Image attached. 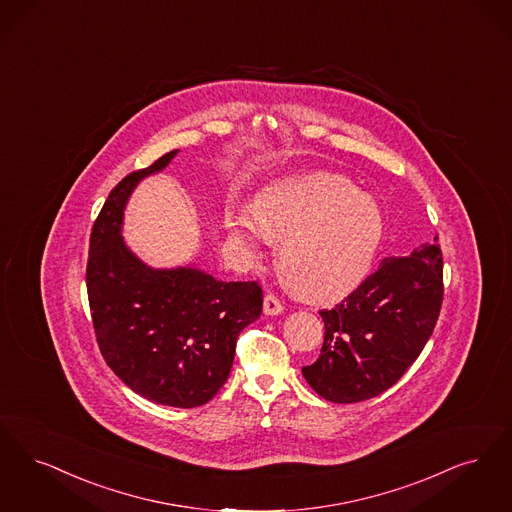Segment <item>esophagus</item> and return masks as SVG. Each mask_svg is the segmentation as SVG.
I'll use <instances>...</instances> for the list:
<instances>
[{
  "mask_svg": "<svg viewBox=\"0 0 512 512\" xmlns=\"http://www.w3.org/2000/svg\"><path fill=\"white\" fill-rule=\"evenodd\" d=\"M264 313L266 315H279V313H283V304H281V300L275 296V294H266V298H264Z\"/></svg>",
  "mask_w": 512,
  "mask_h": 512,
  "instance_id": "esophagus-1",
  "label": "esophagus"
}]
</instances>
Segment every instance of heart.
Returning a JSON list of instances; mask_svg holds the SVG:
<instances>
[{
	"mask_svg": "<svg viewBox=\"0 0 512 512\" xmlns=\"http://www.w3.org/2000/svg\"><path fill=\"white\" fill-rule=\"evenodd\" d=\"M229 241L256 258L267 239L281 241L279 262L294 289L315 302H336L369 275L384 239L377 200L338 174L281 179L254 200V214L225 216Z\"/></svg>",
	"mask_w": 512,
	"mask_h": 512,
	"instance_id": "b5f03b06",
	"label": "heart"
}]
</instances>
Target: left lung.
I'll return each instance as SVG.
<instances>
[{"label":"left lung","mask_w":512,"mask_h":512,"mask_svg":"<svg viewBox=\"0 0 512 512\" xmlns=\"http://www.w3.org/2000/svg\"><path fill=\"white\" fill-rule=\"evenodd\" d=\"M438 245L384 258L348 298L321 310L325 340L317 361L302 367L313 390L333 403L371 400L413 365L436 327L444 298Z\"/></svg>","instance_id":"8db88e82"}]
</instances>
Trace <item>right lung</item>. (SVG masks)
<instances>
[{
  "label": "right lung",
  "mask_w": 512,
  "mask_h": 512,
  "mask_svg": "<svg viewBox=\"0 0 512 512\" xmlns=\"http://www.w3.org/2000/svg\"><path fill=\"white\" fill-rule=\"evenodd\" d=\"M178 153L112 189L91 229L86 283L97 344L114 375L145 400L191 409L222 388L237 338L260 317L264 296L254 281L225 283L195 266H147L124 243V208L135 187Z\"/></svg>",
  "instance_id": "add662e5"
}]
</instances>
